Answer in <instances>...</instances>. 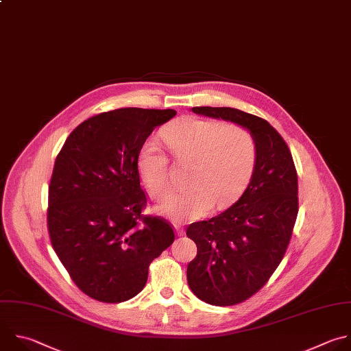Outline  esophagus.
Masks as SVG:
<instances>
[{
	"mask_svg": "<svg viewBox=\"0 0 351 351\" xmlns=\"http://www.w3.org/2000/svg\"><path fill=\"white\" fill-rule=\"evenodd\" d=\"M175 230H176V234H178V236H184V228H183V227L175 226Z\"/></svg>",
	"mask_w": 351,
	"mask_h": 351,
	"instance_id": "obj_1",
	"label": "esophagus"
}]
</instances>
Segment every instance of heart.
I'll list each match as a JSON object with an SVG mask.
<instances>
[{
	"instance_id": "b5f03b06",
	"label": "heart",
	"mask_w": 351,
	"mask_h": 351,
	"mask_svg": "<svg viewBox=\"0 0 351 351\" xmlns=\"http://www.w3.org/2000/svg\"><path fill=\"white\" fill-rule=\"evenodd\" d=\"M164 142L178 162L191 161L190 186L172 194L160 208L176 221L199 219L215 204L217 208L231 205L256 169V141L236 124L186 117L165 130ZM138 169L153 197L164 198L169 193V161L157 143L142 146Z\"/></svg>"
}]
</instances>
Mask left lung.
<instances>
[{
	"label": "left lung",
	"instance_id": "8db88e82",
	"mask_svg": "<svg viewBox=\"0 0 351 351\" xmlns=\"http://www.w3.org/2000/svg\"><path fill=\"white\" fill-rule=\"evenodd\" d=\"M191 110L243 125L258 145L256 169L241 198L186 230L197 244L187 266L190 289L205 303L234 306L267 284L287 252L299 210L298 172L287 142L261 117L231 107Z\"/></svg>",
	"mask_w": 351,
	"mask_h": 351
}]
</instances>
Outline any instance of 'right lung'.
I'll list each match as a JSON object with an SVG mask.
<instances>
[{
    "label": "right lung",
    "mask_w": 351,
    "mask_h": 351,
    "mask_svg": "<svg viewBox=\"0 0 351 351\" xmlns=\"http://www.w3.org/2000/svg\"><path fill=\"white\" fill-rule=\"evenodd\" d=\"M172 108L127 107L81 123L59 152L48 191L51 244L89 298L120 303L146 285L150 263L175 240L172 224L143 215L138 156Z\"/></svg>",
    "instance_id": "1"
}]
</instances>
